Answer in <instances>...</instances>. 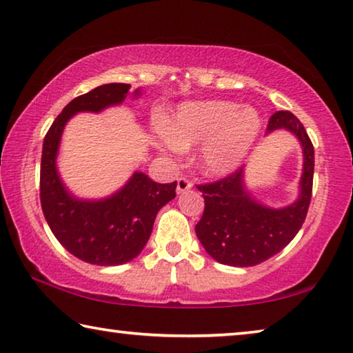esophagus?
I'll return each mask as SVG.
<instances>
[{
  "instance_id": "34e87169",
  "label": "esophagus",
  "mask_w": 353,
  "mask_h": 353,
  "mask_svg": "<svg viewBox=\"0 0 353 353\" xmlns=\"http://www.w3.org/2000/svg\"><path fill=\"white\" fill-rule=\"evenodd\" d=\"M191 187H193V182L188 181V179L185 177H179L177 179V193L182 194L185 191H188Z\"/></svg>"
}]
</instances>
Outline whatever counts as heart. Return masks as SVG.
<instances>
[{"label": "heart", "instance_id": "b5f03b06", "mask_svg": "<svg viewBox=\"0 0 353 353\" xmlns=\"http://www.w3.org/2000/svg\"><path fill=\"white\" fill-rule=\"evenodd\" d=\"M261 129V118L252 107L230 101L185 103L171 117L160 139L171 151L198 145L199 166L208 176H224L248 157Z\"/></svg>", "mask_w": 353, "mask_h": 353}]
</instances>
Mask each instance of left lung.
<instances>
[{
    "label": "left lung",
    "mask_w": 353,
    "mask_h": 353,
    "mask_svg": "<svg viewBox=\"0 0 353 353\" xmlns=\"http://www.w3.org/2000/svg\"><path fill=\"white\" fill-rule=\"evenodd\" d=\"M286 129L303 149L301 196L285 208L274 210L250 198L244 188L243 168L219 181L201 183L204 213L196 224L202 246L214 260L229 266H255L288 246L301 230L312 201L314 148L303 124L288 110H279L268 121V132Z\"/></svg>",
    "instance_id": "1"
}]
</instances>
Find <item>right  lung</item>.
<instances>
[{"label": "right lung", "instance_id": "obj_1", "mask_svg": "<svg viewBox=\"0 0 353 353\" xmlns=\"http://www.w3.org/2000/svg\"><path fill=\"white\" fill-rule=\"evenodd\" d=\"M129 83H105L65 105L43 140L40 165V204L59 243L77 259L98 266L134 260L151 236L160 208L176 198L177 182L157 183L143 172L104 201H81L65 190L56 170L62 130L77 112H99L123 103ZM140 92L135 90V94Z\"/></svg>", "mask_w": 353, "mask_h": 353}]
</instances>
